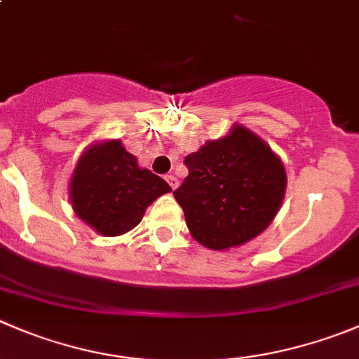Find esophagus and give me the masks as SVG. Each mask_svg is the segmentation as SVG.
<instances>
[{
	"label": "esophagus",
	"instance_id": "1",
	"mask_svg": "<svg viewBox=\"0 0 359 359\" xmlns=\"http://www.w3.org/2000/svg\"><path fill=\"white\" fill-rule=\"evenodd\" d=\"M165 180H167V183H169L170 189H172V190H176L177 187H180V180H177L174 174H169V176H165Z\"/></svg>",
	"mask_w": 359,
	"mask_h": 359
}]
</instances>
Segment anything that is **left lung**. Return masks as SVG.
I'll list each match as a JSON object with an SVG mask.
<instances>
[{
  "label": "left lung",
  "instance_id": "obj_1",
  "mask_svg": "<svg viewBox=\"0 0 359 359\" xmlns=\"http://www.w3.org/2000/svg\"><path fill=\"white\" fill-rule=\"evenodd\" d=\"M189 176L172 196L189 231L211 250H229L257 238L275 220L287 172L280 156L247 126L233 125L185 158Z\"/></svg>",
  "mask_w": 359,
  "mask_h": 359
}]
</instances>
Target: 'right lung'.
Instances as JSON below:
<instances>
[{
  "instance_id": "add662e5",
  "label": "right lung",
  "mask_w": 359,
  "mask_h": 359,
  "mask_svg": "<svg viewBox=\"0 0 359 359\" xmlns=\"http://www.w3.org/2000/svg\"><path fill=\"white\" fill-rule=\"evenodd\" d=\"M170 190L165 180L139 167L119 139L91 142L68 183L74 213L102 236L132 231L149 204Z\"/></svg>"
}]
</instances>
